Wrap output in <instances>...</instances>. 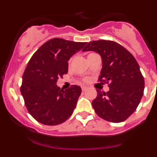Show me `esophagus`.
<instances>
[{
	"label": "esophagus",
	"instance_id": "1",
	"mask_svg": "<svg viewBox=\"0 0 157 157\" xmlns=\"http://www.w3.org/2000/svg\"><path fill=\"white\" fill-rule=\"evenodd\" d=\"M81 89H82V91L84 92V91H86V90H87V87H86V86H82V87H81Z\"/></svg>",
	"mask_w": 157,
	"mask_h": 157
}]
</instances>
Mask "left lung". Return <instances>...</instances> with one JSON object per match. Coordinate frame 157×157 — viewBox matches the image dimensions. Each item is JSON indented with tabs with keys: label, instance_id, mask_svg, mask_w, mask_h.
<instances>
[{
	"label": "left lung",
	"instance_id": "left-lung-1",
	"mask_svg": "<svg viewBox=\"0 0 157 157\" xmlns=\"http://www.w3.org/2000/svg\"><path fill=\"white\" fill-rule=\"evenodd\" d=\"M83 52H97L102 68L99 80L109 83L106 93L96 90L97 96L92 102L100 118L118 123L126 120L138 106L144 90V80L132 55L112 41L90 42Z\"/></svg>",
	"mask_w": 157,
	"mask_h": 157
}]
</instances>
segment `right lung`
<instances>
[{"instance_id": "add662e5", "label": "right lung", "mask_w": 157, "mask_h": 157, "mask_svg": "<svg viewBox=\"0 0 157 157\" xmlns=\"http://www.w3.org/2000/svg\"><path fill=\"white\" fill-rule=\"evenodd\" d=\"M86 44L55 38L44 43L29 60L20 91L29 114L39 122L57 125L72 115L81 88L73 85L63 90L57 80L68 71L71 56Z\"/></svg>"}]
</instances>
